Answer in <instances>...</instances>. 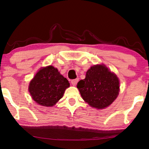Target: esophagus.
<instances>
[{
	"instance_id": "1",
	"label": "esophagus",
	"mask_w": 149,
	"mask_h": 149,
	"mask_svg": "<svg viewBox=\"0 0 149 149\" xmlns=\"http://www.w3.org/2000/svg\"><path fill=\"white\" fill-rule=\"evenodd\" d=\"M79 81V79H73L71 81V83L73 86H75L77 84Z\"/></svg>"
}]
</instances>
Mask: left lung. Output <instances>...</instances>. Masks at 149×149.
I'll list each match as a JSON object with an SVG mask.
<instances>
[{
    "label": "left lung",
    "mask_w": 149,
    "mask_h": 149,
    "mask_svg": "<svg viewBox=\"0 0 149 149\" xmlns=\"http://www.w3.org/2000/svg\"><path fill=\"white\" fill-rule=\"evenodd\" d=\"M77 88L83 100L90 106L104 109L118 97L119 79L104 65H97L91 66L86 77L79 82Z\"/></svg>",
    "instance_id": "obj_1"
}]
</instances>
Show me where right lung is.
Masks as SVG:
<instances>
[{"instance_id": "add662e5", "label": "right lung", "mask_w": 149, "mask_h": 149, "mask_svg": "<svg viewBox=\"0 0 149 149\" xmlns=\"http://www.w3.org/2000/svg\"><path fill=\"white\" fill-rule=\"evenodd\" d=\"M68 81L52 66L41 68L31 81L29 91L33 99L41 106H54L63 97Z\"/></svg>"}]
</instances>
